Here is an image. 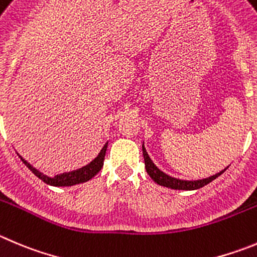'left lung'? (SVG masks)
Here are the masks:
<instances>
[{
    "label": "left lung",
    "instance_id": "left-lung-1",
    "mask_svg": "<svg viewBox=\"0 0 257 257\" xmlns=\"http://www.w3.org/2000/svg\"><path fill=\"white\" fill-rule=\"evenodd\" d=\"M142 151H143V157H145V165H146V170H147V174L150 175L151 179L157 183L158 185L161 186H166V188L170 189H175V190H196V189H200L203 186H205L207 184L212 183L213 180L217 179L220 174H223V171H220L219 174H215L213 176L207 177V179L203 180H195V181H189V180H180V179H175V177L169 176L165 172H162L161 170L158 169L155 164L152 162V160L148 156L147 151H146L145 146H142Z\"/></svg>",
    "mask_w": 257,
    "mask_h": 257
}]
</instances>
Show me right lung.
Listing matches in <instances>:
<instances>
[{"label":"right lung","instance_id":"obj_1","mask_svg":"<svg viewBox=\"0 0 257 257\" xmlns=\"http://www.w3.org/2000/svg\"><path fill=\"white\" fill-rule=\"evenodd\" d=\"M106 148H107V143L102 147V150L100 151L99 156L91 161L90 164L86 165V166L81 167L78 170H74V171L71 172H64V174L61 175H57L54 177H49L47 175H44L43 172H40L39 170H37L35 167L31 166L28 161H25L23 157L24 164L26 165L29 170H30L35 176L39 177L42 181H44L45 184L48 185H52V186H72V185H76V184H81V183H86L88 180L92 179L97 172L101 170L102 165H104V158H105V153H106Z\"/></svg>","mask_w":257,"mask_h":257}]
</instances>
